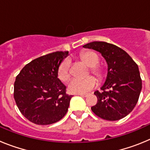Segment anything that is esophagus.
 Wrapping results in <instances>:
<instances>
[{
	"mask_svg": "<svg viewBox=\"0 0 150 150\" xmlns=\"http://www.w3.org/2000/svg\"><path fill=\"white\" fill-rule=\"evenodd\" d=\"M78 95H80L82 97H88V94H78Z\"/></svg>",
	"mask_w": 150,
	"mask_h": 150,
	"instance_id": "obj_1",
	"label": "esophagus"
}]
</instances>
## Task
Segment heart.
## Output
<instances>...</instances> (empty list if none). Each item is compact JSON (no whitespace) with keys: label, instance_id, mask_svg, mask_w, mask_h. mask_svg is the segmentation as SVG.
<instances>
[{"label":"heart","instance_id":"b5f03b06","mask_svg":"<svg viewBox=\"0 0 150 150\" xmlns=\"http://www.w3.org/2000/svg\"><path fill=\"white\" fill-rule=\"evenodd\" d=\"M79 58L86 65L90 67V72L98 79H101L103 76L102 69L98 65L99 63L98 55L94 51H86L79 55ZM58 77L62 82H67L71 77L70 62L67 59L64 60L58 67ZM97 80L92 76H88L86 79H73L67 85L69 92L73 94L86 93L95 88Z\"/></svg>","mask_w":150,"mask_h":150}]
</instances>
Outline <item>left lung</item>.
<instances>
[{
  "mask_svg": "<svg viewBox=\"0 0 150 150\" xmlns=\"http://www.w3.org/2000/svg\"><path fill=\"white\" fill-rule=\"evenodd\" d=\"M99 52L107 64L102 91H95L98 102L91 110L103 120L116 121L125 117L136 106L142 88L138 66L126 52L116 45L95 41L83 46Z\"/></svg>",
  "mask_w": 150,
  "mask_h": 150,
  "instance_id": "1",
  "label": "left lung"
}]
</instances>
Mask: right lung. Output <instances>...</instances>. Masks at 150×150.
<instances>
[{"label":"right lung","mask_w":150,"mask_h":150,"mask_svg":"<svg viewBox=\"0 0 150 150\" xmlns=\"http://www.w3.org/2000/svg\"><path fill=\"white\" fill-rule=\"evenodd\" d=\"M68 52H55L27 64L14 83V99L25 117L37 125L57 122L67 113L72 95L58 78L60 64Z\"/></svg>","instance_id":"1"}]
</instances>
